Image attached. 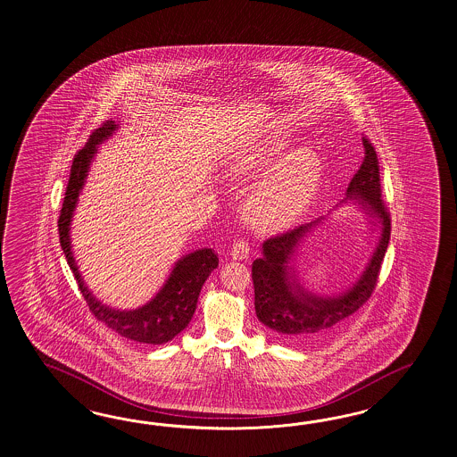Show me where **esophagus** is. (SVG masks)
<instances>
[{"label": "esophagus", "mask_w": 457, "mask_h": 457, "mask_svg": "<svg viewBox=\"0 0 457 457\" xmlns=\"http://www.w3.org/2000/svg\"><path fill=\"white\" fill-rule=\"evenodd\" d=\"M230 255L234 260H245L250 255V245L246 240H237L232 250H230Z\"/></svg>", "instance_id": "1"}]
</instances>
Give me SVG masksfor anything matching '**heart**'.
Segmentation results:
<instances>
[{
    "mask_svg": "<svg viewBox=\"0 0 457 457\" xmlns=\"http://www.w3.org/2000/svg\"><path fill=\"white\" fill-rule=\"evenodd\" d=\"M285 151L287 142L267 139L242 154L230 170L235 179L245 180L262 176L272 167L244 204L246 222L262 234L281 232L298 222L320 187L321 161L318 154L298 147L282 158Z\"/></svg>",
    "mask_w": 457,
    "mask_h": 457,
    "instance_id": "1",
    "label": "heart"
}]
</instances>
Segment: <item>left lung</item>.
I'll return each mask as SVG.
<instances>
[{
  "instance_id": "left-lung-1",
  "label": "left lung",
  "mask_w": 457,
  "mask_h": 457,
  "mask_svg": "<svg viewBox=\"0 0 457 457\" xmlns=\"http://www.w3.org/2000/svg\"><path fill=\"white\" fill-rule=\"evenodd\" d=\"M363 164L353 176L346 199L341 200V204L346 200L356 202L375 220L373 225H379V240L375 252L366 263L361 277L346 292L318 296L300 283L292 262L302 240L325 217L263 242L262 257L252 265L255 312L258 320L270 328L277 339L293 343L321 338L345 318L358 312L375 290L381 262L389 244L391 219L381 199L379 162L375 147L366 137H363Z\"/></svg>"
}]
</instances>
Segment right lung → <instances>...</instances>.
<instances>
[{
	"label": "right lung",
	"mask_w": 457,
	"mask_h": 457,
	"mask_svg": "<svg viewBox=\"0 0 457 457\" xmlns=\"http://www.w3.org/2000/svg\"><path fill=\"white\" fill-rule=\"evenodd\" d=\"M116 129L118 124L114 120H105L99 129L94 130L89 136V141L81 151L74 155V161L71 165L70 182L59 215V244L66 255L70 269L74 273V278L79 285L86 303L99 321H103L105 327L114 329L124 338L147 345H162L176 338L184 328H187L197 308L202 285L209 278L212 270L219 267V258L212 248H202L177 260L169 278L165 280L164 287L157 292L151 302L136 310L122 312L109 308L89 292V288L84 285L76 260L72 257L71 220L89 172V165L97 153V145L107 137H111Z\"/></svg>",
	"instance_id": "obj_1"
}]
</instances>
